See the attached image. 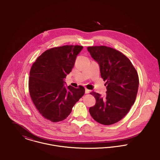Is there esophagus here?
Here are the masks:
<instances>
[{"mask_svg":"<svg viewBox=\"0 0 160 160\" xmlns=\"http://www.w3.org/2000/svg\"><path fill=\"white\" fill-rule=\"evenodd\" d=\"M85 93H86V94H88V93H90V90H89V89H86V90H85Z\"/></svg>","mask_w":160,"mask_h":160,"instance_id":"1","label":"esophagus"}]
</instances>
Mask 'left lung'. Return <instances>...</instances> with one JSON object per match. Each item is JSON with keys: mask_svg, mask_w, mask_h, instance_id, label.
<instances>
[{"mask_svg": "<svg viewBox=\"0 0 160 160\" xmlns=\"http://www.w3.org/2000/svg\"><path fill=\"white\" fill-rule=\"evenodd\" d=\"M88 50L98 63L101 77L107 81L104 97L91 93L96 103L89 113L97 122L111 125L122 119L135 102L138 88L137 71L128 57L114 48L92 46Z\"/></svg>", "mask_w": 160, "mask_h": 160, "instance_id": "1", "label": "left lung"}]
</instances>
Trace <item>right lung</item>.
<instances>
[{
    "mask_svg": "<svg viewBox=\"0 0 160 160\" xmlns=\"http://www.w3.org/2000/svg\"><path fill=\"white\" fill-rule=\"evenodd\" d=\"M82 48L80 46L52 48L43 52L31 68L29 91L31 100L40 114L53 122L66 119L85 93L82 86H65V79Z\"/></svg>",
    "mask_w": 160,
    "mask_h": 160,
    "instance_id": "right-lung-1",
    "label": "right lung"
}]
</instances>
